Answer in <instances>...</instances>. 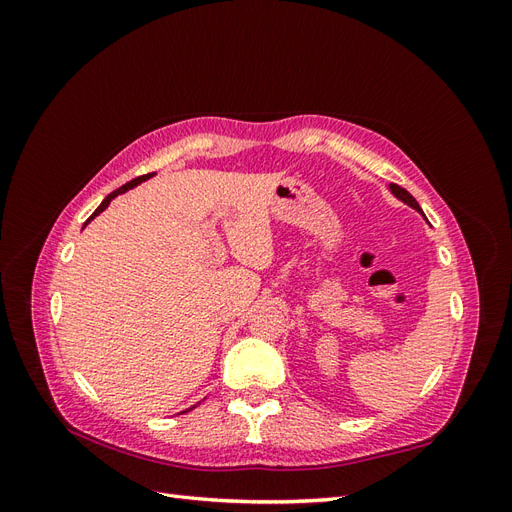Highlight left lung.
I'll list each match as a JSON object with an SVG mask.
<instances>
[{"label":"left lung","mask_w":512,"mask_h":512,"mask_svg":"<svg viewBox=\"0 0 512 512\" xmlns=\"http://www.w3.org/2000/svg\"><path fill=\"white\" fill-rule=\"evenodd\" d=\"M389 190H391V192H393V194H395V196H397V198L401 200V203H406L408 207L416 209L418 213H421V215H423V209H421V205H418V203H416V198H414V196H412V194H410L408 190H404V188H399V185H395V183H391V185H389Z\"/></svg>","instance_id":"left-lung-1"}]
</instances>
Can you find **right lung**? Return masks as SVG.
Returning a JSON list of instances; mask_svg holds the SVG:
<instances>
[{
	"label": "right lung",
	"mask_w": 512,
	"mask_h": 512,
	"mask_svg": "<svg viewBox=\"0 0 512 512\" xmlns=\"http://www.w3.org/2000/svg\"><path fill=\"white\" fill-rule=\"evenodd\" d=\"M151 175H153V173H149V175H143V177H136V179L128 181L126 185H121V188H119V190H115V192H111V194H108V196H106V198L102 200V205H100V207H98V209L94 211V215H91V218H89V220H94V218H96V215H100V213H102V211H104V209H106L108 205H111V200H113L115 196H119V194H123V192H128V190H132V188H134V185H138V183H143V181H147V179H149ZM89 220H87L85 224H89Z\"/></svg>",
	"instance_id": "1"
}]
</instances>
